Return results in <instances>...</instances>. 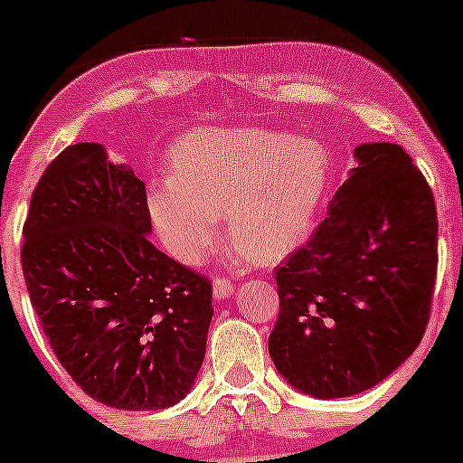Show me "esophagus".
<instances>
[{
  "label": "esophagus",
  "instance_id": "34e87169",
  "mask_svg": "<svg viewBox=\"0 0 463 463\" xmlns=\"http://www.w3.org/2000/svg\"><path fill=\"white\" fill-rule=\"evenodd\" d=\"M232 293H235V282L228 278H217L213 282V296L214 300H226V298H231Z\"/></svg>",
  "mask_w": 463,
  "mask_h": 463
}]
</instances>
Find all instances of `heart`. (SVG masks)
Here are the masks:
<instances>
[{
  "instance_id": "obj_1",
  "label": "heart",
  "mask_w": 463,
  "mask_h": 463,
  "mask_svg": "<svg viewBox=\"0 0 463 463\" xmlns=\"http://www.w3.org/2000/svg\"><path fill=\"white\" fill-rule=\"evenodd\" d=\"M172 176L154 181L147 210L163 246L199 264L222 235L237 253L279 261L309 237L331 179L318 138L270 128H205L172 149Z\"/></svg>"
}]
</instances>
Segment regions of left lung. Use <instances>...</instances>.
I'll return each mask as SVG.
<instances>
[{
	"label": "left lung",
	"instance_id": "left-lung-1",
	"mask_svg": "<svg viewBox=\"0 0 463 463\" xmlns=\"http://www.w3.org/2000/svg\"><path fill=\"white\" fill-rule=\"evenodd\" d=\"M316 235L278 269L269 338L293 390L345 399L403 365L426 334L437 278V205L394 143H363Z\"/></svg>",
	"mask_w": 463,
	"mask_h": 463
}]
</instances>
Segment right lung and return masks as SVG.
<instances>
[{
	"instance_id": "add662e5",
	"label": "right lung",
	"mask_w": 463,
	"mask_h": 463,
	"mask_svg": "<svg viewBox=\"0 0 463 463\" xmlns=\"http://www.w3.org/2000/svg\"><path fill=\"white\" fill-rule=\"evenodd\" d=\"M145 184L105 145H69L33 190L22 269L51 349L91 399L165 410L205 356L213 287L149 241Z\"/></svg>"
}]
</instances>
